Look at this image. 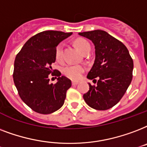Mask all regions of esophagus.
I'll return each mask as SVG.
<instances>
[{"label":"esophagus","instance_id":"obj_1","mask_svg":"<svg viewBox=\"0 0 147 147\" xmlns=\"http://www.w3.org/2000/svg\"><path fill=\"white\" fill-rule=\"evenodd\" d=\"M78 83H79L78 81H74V80H73L72 85H74V86H75V85H77V84H78Z\"/></svg>","mask_w":147,"mask_h":147}]
</instances>
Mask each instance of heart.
<instances>
[{
    "instance_id": "b5f03b06",
    "label": "heart",
    "mask_w": 147,
    "mask_h": 147,
    "mask_svg": "<svg viewBox=\"0 0 147 147\" xmlns=\"http://www.w3.org/2000/svg\"><path fill=\"white\" fill-rule=\"evenodd\" d=\"M75 46L82 53H84L86 50L90 48V44L86 41L85 39L83 38H78L74 41ZM62 54H63V44H58L56 47L55 57L57 61H61L62 59ZM84 68L82 66L78 65H68L63 67V72L66 77L72 80H78L81 77L82 74L84 73Z\"/></svg>"
}]
</instances>
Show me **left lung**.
Returning <instances> with one entry per match:
<instances>
[{
    "label": "left lung",
    "instance_id": "left-lung-1",
    "mask_svg": "<svg viewBox=\"0 0 147 147\" xmlns=\"http://www.w3.org/2000/svg\"><path fill=\"white\" fill-rule=\"evenodd\" d=\"M78 34L90 40L95 47V61L86 77L95 82L98 78L96 86L88 83L90 89L84 94V100L95 110H108L121 100L131 83L133 59L124 44L104 30Z\"/></svg>",
    "mask_w": 147,
    "mask_h": 147
}]
</instances>
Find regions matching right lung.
I'll list each match as a JSON object with an SVG mask.
<instances>
[{
	"label": "right lung",
	"instance_id": "1",
	"mask_svg": "<svg viewBox=\"0 0 147 147\" xmlns=\"http://www.w3.org/2000/svg\"><path fill=\"white\" fill-rule=\"evenodd\" d=\"M70 35L72 32H40L30 37L16 56L13 82L21 100L35 112L50 114L64 103L71 81L59 71L54 74L51 65L56 61V47ZM51 73L59 77L55 84L49 83Z\"/></svg>",
	"mask_w": 147,
	"mask_h": 147
}]
</instances>
